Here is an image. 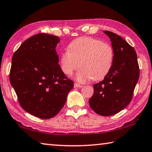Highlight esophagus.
I'll return each mask as SVG.
<instances>
[{"mask_svg": "<svg viewBox=\"0 0 152 152\" xmlns=\"http://www.w3.org/2000/svg\"><path fill=\"white\" fill-rule=\"evenodd\" d=\"M82 86L80 85V84H79L78 83H76V82H75L74 84V88H80V87H82Z\"/></svg>", "mask_w": 152, "mask_h": 152, "instance_id": "esophagus-1", "label": "esophagus"}]
</instances>
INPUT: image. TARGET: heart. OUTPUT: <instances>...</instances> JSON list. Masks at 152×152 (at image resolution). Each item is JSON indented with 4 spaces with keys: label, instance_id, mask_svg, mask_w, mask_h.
Returning a JSON list of instances; mask_svg holds the SVG:
<instances>
[{
    "label": "heart",
    "instance_id": "heart-1",
    "mask_svg": "<svg viewBox=\"0 0 152 152\" xmlns=\"http://www.w3.org/2000/svg\"><path fill=\"white\" fill-rule=\"evenodd\" d=\"M114 61V50L109 43L89 37H81L73 40L68 50L61 55L60 64L63 72L72 75L78 66L75 75L79 82L89 80H101L111 70Z\"/></svg>",
    "mask_w": 152,
    "mask_h": 152
}]
</instances>
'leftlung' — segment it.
Returning a JSON list of instances; mask_svg holds the SVG:
<instances>
[{
	"label": "left lung",
	"mask_w": 152,
	"mask_h": 152,
	"mask_svg": "<svg viewBox=\"0 0 152 152\" xmlns=\"http://www.w3.org/2000/svg\"><path fill=\"white\" fill-rule=\"evenodd\" d=\"M104 33L112 42L114 61L103 80L94 84V94L89 99V104L97 114L111 116L130 103L140 78V68L132 46L116 33L109 31Z\"/></svg>",
	"instance_id": "obj_1"
}]
</instances>
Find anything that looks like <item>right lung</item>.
I'll list each match as a JSON object with an SVG mask.
<instances>
[{"mask_svg":"<svg viewBox=\"0 0 152 152\" xmlns=\"http://www.w3.org/2000/svg\"><path fill=\"white\" fill-rule=\"evenodd\" d=\"M57 36L38 33L14 53L9 78L25 111L41 119L56 116L64 106L74 82L61 70Z\"/></svg>","mask_w":152,"mask_h":152,"instance_id":"right-lung-1","label":"right lung"}]
</instances>
